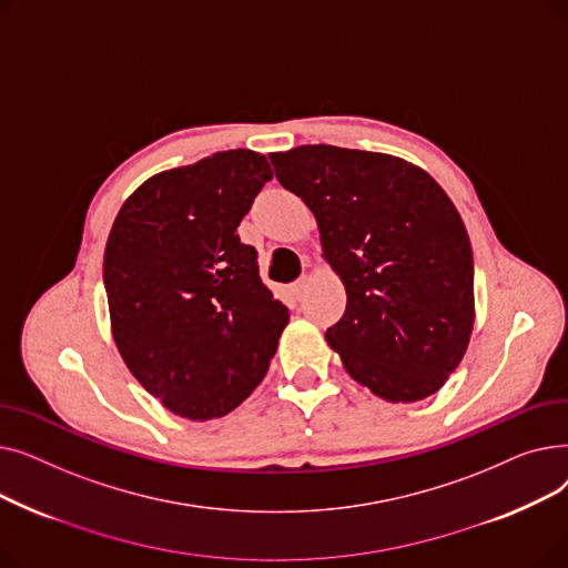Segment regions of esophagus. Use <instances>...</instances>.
I'll list each match as a JSON object with an SVG mask.
<instances>
[{
	"label": "esophagus",
	"instance_id": "1",
	"mask_svg": "<svg viewBox=\"0 0 568 568\" xmlns=\"http://www.w3.org/2000/svg\"><path fill=\"white\" fill-rule=\"evenodd\" d=\"M308 285H311V278H308V276H302L300 281L292 283V294L296 296V300H302V296H304L306 290H308Z\"/></svg>",
	"mask_w": 568,
	"mask_h": 568
}]
</instances>
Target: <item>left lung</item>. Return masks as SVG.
Returning <instances> with one entry per match:
<instances>
[{
  "instance_id": "left-lung-1",
  "label": "left lung",
  "mask_w": 568,
  "mask_h": 568,
  "mask_svg": "<svg viewBox=\"0 0 568 568\" xmlns=\"http://www.w3.org/2000/svg\"><path fill=\"white\" fill-rule=\"evenodd\" d=\"M268 159L313 212L322 257L345 285V313L324 338L349 377L389 403L437 394L474 329L471 246L452 197L379 152L302 144Z\"/></svg>"
}]
</instances>
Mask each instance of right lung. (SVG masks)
Returning <instances> with one entry per match:
<instances>
[{
    "label": "right lung",
    "instance_id": "right-lung-1",
    "mask_svg": "<svg viewBox=\"0 0 568 568\" xmlns=\"http://www.w3.org/2000/svg\"><path fill=\"white\" fill-rule=\"evenodd\" d=\"M272 176L251 149L216 152L149 176L112 223V338L133 377L184 419H216L246 400L290 322L260 278L257 251L236 234Z\"/></svg>",
    "mask_w": 568,
    "mask_h": 568
}]
</instances>
